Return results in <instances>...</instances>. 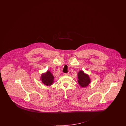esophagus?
Here are the masks:
<instances>
[{
	"instance_id": "34e87169",
	"label": "esophagus",
	"mask_w": 126,
	"mask_h": 126,
	"mask_svg": "<svg viewBox=\"0 0 126 126\" xmlns=\"http://www.w3.org/2000/svg\"><path fill=\"white\" fill-rule=\"evenodd\" d=\"M64 76H68L69 75V73H64Z\"/></svg>"
}]
</instances>
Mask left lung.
Segmentation results:
<instances>
[{"label": "left lung", "instance_id": "obj_1", "mask_svg": "<svg viewBox=\"0 0 126 126\" xmlns=\"http://www.w3.org/2000/svg\"><path fill=\"white\" fill-rule=\"evenodd\" d=\"M78 82L82 87H87L91 83V79L89 75L84 73L82 70H80L78 73Z\"/></svg>", "mask_w": 126, "mask_h": 126}]
</instances>
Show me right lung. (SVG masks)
Returning <instances> with one entry per match:
<instances>
[{
    "mask_svg": "<svg viewBox=\"0 0 126 126\" xmlns=\"http://www.w3.org/2000/svg\"><path fill=\"white\" fill-rule=\"evenodd\" d=\"M54 77L49 71L43 73L41 76V80L42 83L47 86H50L53 84Z\"/></svg>",
    "mask_w": 126,
    "mask_h": 126,
    "instance_id": "right-lung-1",
    "label": "right lung"
}]
</instances>
